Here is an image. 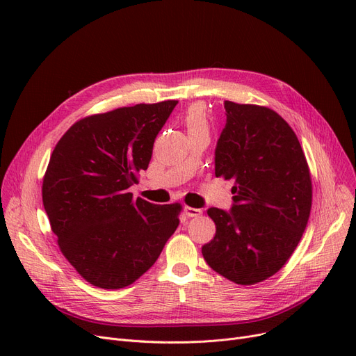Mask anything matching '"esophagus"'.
<instances>
[{"label": "esophagus", "mask_w": 356, "mask_h": 356, "mask_svg": "<svg viewBox=\"0 0 356 356\" xmlns=\"http://www.w3.org/2000/svg\"><path fill=\"white\" fill-rule=\"evenodd\" d=\"M184 212H186V215H188L189 218H196V216H200V215L203 213L202 209L192 208V207H186V208H184Z\"/></svg>", "instance_id": "esophagus-1"}]
</instances>
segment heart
<instances>
[{
  "instance_id": "heart-1",
  "label": "heart",
  "mask_w": 356,
  "mask_h": 356,
  "mask_svg": "<svg viewBox=\"0 0 356 356\" xmlns=\"http://www.w3.org/2000/svg\"><path fill=\"white\" fill-rule=\"evenodd\" d=\"M183 122L188 128L189 134L197 133H209V118L207 109L202 104H193L186 109L183 115Z\"/></svg>"
}]
</instances>
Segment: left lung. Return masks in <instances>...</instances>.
Here are the masks:
<instances>
[{
	"label": "left lung",
	"mask_w": 356,
	"mask_h": 356,
	"mask_svg": "<svg viewBox=\"0 0 356 356\" xmlns=\"http://www.w3.org/2000/svg\"><path fill=\"white\" fill-rule=\"evenodd\" d=\"M227 125L215 149V176L232 180L229 212L208 209L215 236L202 247L208 266L252 286L287 263L306 229L312 176L297 136L275 111L225 101Z\"/></svg>",
	"instance_id": "8db88e82"
}]
</instances>
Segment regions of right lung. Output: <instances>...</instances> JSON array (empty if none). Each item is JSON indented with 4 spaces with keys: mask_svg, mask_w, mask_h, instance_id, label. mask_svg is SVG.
<instances>
[{
    "mask_svg": "<svg viewBox=\"0 0 356 356\" xmlns=\"http://www.w3.org/2000/svg\"><path fill=\"white\" fill-rule=\"evenodd\" d=\"M179 101L137 104L85 117L56 144L42 197L53 234L92 286L133 284L161 254L179 227L180 203L134 199L159 131Z\"/></svg>",
    "mask_w": 356,
    "mask_h": 356,
    "instance_id": "right-lung-1",
    "label": "right lung"
}]
</instances>
